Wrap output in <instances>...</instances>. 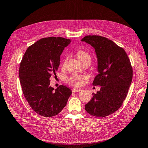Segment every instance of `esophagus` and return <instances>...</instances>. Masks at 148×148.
Returning a JSON list of instances; mask_svg holds the SVG:
<instances>
[{
  "label": "esophagus",
  "mask_w": 148,
  "mask_h": 148,
  "mask_svg": "<svg viewBox=\"0 0 148 148\" xmlns=\"http://www.w3.org/2000/svg\"><path fill=\"white\" fill-rule=\"evenodd\" d=\"M81 90H80V89H77V88H73V90H72V91H73V92H79L81 91Z\"/></svg>",
  "instance_id": "esophagus-1"
}]
</instances>
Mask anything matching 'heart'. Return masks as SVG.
Returning <instances> with one entry per match:
<instances>
[{"mask_svg": "<svg viewBox=\"0 0 148 148\" xmlns=\"http://www.w3.org/2000/svg\"><path fill=\"white\" fill-rule=\"evenodd\" d=\"M77 57H78L79 59L81 62L82 63H83L86 60L91 61V57L87 51L84 50H79L77 53ZM68 60V56H67L62 63V66H65L66 65L67 61ZM87 79V77L84 75H78V74H73L71 76L68 77L67 78V82L70 84L74 85L75 86H80L82 84V82L84 81H85Z\"/></svg>", "mask_w": 148, "mask_h": 148, "instance_id": "b5f03b06", "label": "heart"}]
</instances>
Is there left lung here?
<instances>
[{"label":"left lung","mask_w":148,"mask_h":148,"mask_svg":"<svg viewBox=\"0 0 148 148\" xmlns=\"http://www.w3.org/2000/svg\"><path fill=\"white\" fill-rule=\"evenodd\" d=\"M95 49L98 74L92 85L101 86L85 110L91 115L104 117L116 112L124 101L132 79V67L125 50L113 41L97 35L81 40Z\"/></svg>","instance_id":"left-lung-1"}]
</instances>
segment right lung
I'll return each mask as SVG.
<instances>
[{
  "label": "right lung",
  "mask_w": 148,
  "mask_h": 148,
  "mask_svg": "<svg viewBox=\"0 0 148 148\" xmlns=\"http://www.w3.org/2000/svg\"><path fill=\"white\" fill-rule=\"evenodd\" d=\"M71 42V40L62 37L43 38L27 48L21 62L19 76L24 96L41 116L58 115L72 94L71 89L64 85L54 90L49 79L56 74L60 56Z\"/></svg>",
  "instance_id": "1"
}]
</instances>
